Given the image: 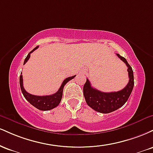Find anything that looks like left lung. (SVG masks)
I'll return each mask as SVG.
<instances>
[{"instance_id":"left-lung-1","label":"left lung","mask_w":153,"mask_h":153,"mask_svg":"<svg viewBox=\"0 0 153 153\" xmlns=\"http://www.w3.org/2000/svg\"><path fill=\"white\" fill-rule=\"evenodd\" d=\"M117 55L127 65L128 68L129 82L124 88L117 92H101L91 86L88 79H86V82L83 86V95L87 104L100 113H111L122 107L127 102L134 87V74L131 67L124 57L119 54H117Z\"/></svg>"}]
</instances>
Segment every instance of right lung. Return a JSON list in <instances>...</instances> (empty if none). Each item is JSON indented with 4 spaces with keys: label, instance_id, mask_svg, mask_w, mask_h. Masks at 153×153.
Instances as JSON below:
<instances>
[{
    "label": "right lung",
    "instance_id": "obj_1",
    "mask_svg": "<svg viewBox=\"0 0 153 153\" xmlns=\"http://www.w3.org/2000/svg\"><path fill=\"white\" fill-rule=\"evenodd\" d=\"M39 47V46L36 47L33 50H31L28 55L26 56L25 60H24V65L29 60V59L30 58V54L32 53L34 50H36ZM75 75L72 77H69V78H67L65 79L64 81L62 82V85H61L60 88H59V90L55 93V94L50 95V96H35V95H32L29 94L28 92H26L25 89H24V85H23V77L22 75H20V87L21 90L24 96L25 97V99L31 103V105H33L34 107H36L38 109L42 110V111H48L51 110L52 108L57 107L60 103L61 99L62 97V92H63V88H64L65 85L68 82V81L72 80L73 78H74Z\"/></svg>",
    "mask_w": 153,
    "mask_h": 153
}]
</instances>
